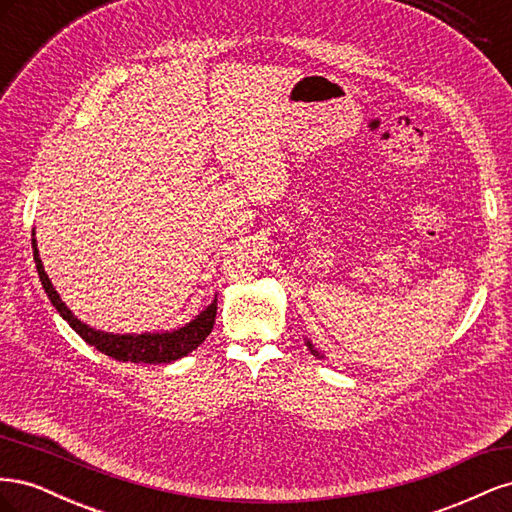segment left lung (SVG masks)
I'll list each match as a JSON object with an SVG mask.
<instances>
[{"label":"left lung","instance_id":"8db88e82","mask_svg":"<svg viewBox=\"0 0 512 512\" xmlns=\"http://www.w3.org/2000/svg\"><path fill=\"white\" fill-rule=\"evenodd\" d=\"M307 346H309V350H312V352H314V354H316V356H318V352H316V350H314V348H312V344H309V342H307Z\"/></svg>","mask_w":512,"mask_h":512}]
</instances>
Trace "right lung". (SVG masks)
<instances>
[{"instance_id":"right-lung-1","label":"right lung","mask_w":512,"mask_h":512,"mask_svg":"<svg viewBox=\"0 0 512 512\" xmlns=\"http://www.w3.org/2000/svg\"><path fill=\"white\" fill-rule=\"evenodd\" d=\"M34 247V260H36V269L40 275L42 288L46 292V297L51 299L53 307L59 312V316L68 320L70 327L79 333L89 346H94L106 356H113L117 361L123 363H170L177 361L181 356H188L192 350H196L200 344L205 342L207 335L211 333L213 324H215V314H218V299H213V303L200 312L190 324L185 327L170 331V333H143V335H113V333H102L87 327L79 318H76L66 303L59 299L57 290L53 288L49 275L44 273L42 260L36 247V239H32Z\"/></svg>"}]
</instances>
